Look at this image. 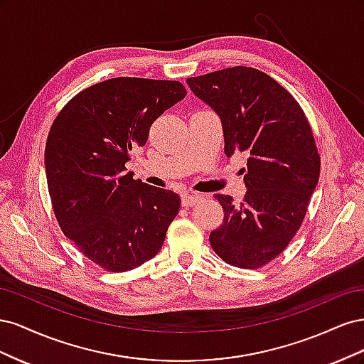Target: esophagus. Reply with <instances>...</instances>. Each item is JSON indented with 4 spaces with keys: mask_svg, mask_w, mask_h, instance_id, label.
<instances>
[{
    "mask_svg": "<svg viewBox=\"0 0 364 364\" xmlns=\"http://www.w3.org/2000/svg\"><path fill=\"white\" fill-rule=\"evenodd\" d=\"M202 199H203V196L199 194V193L183 194V196H182V205L188 208V206H193V205H196V203H199Z\"/></svg>",
    "mask_w": 364,
    "mask_h": 364,
    "instance_id": "esophagus-1",
    "label": "esophagus"
}]
</instances>
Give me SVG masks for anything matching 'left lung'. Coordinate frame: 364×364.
<instances>
[{
  "label": "left lung",
  "mask_w": 364,
  "mask_h": 364,
  "mask_svg": "<svg viewBox=\"0 0 364 364\" xmlns=\"http://www.w3.org/2000/svg\"><path fill=\"white\" fill-rule=\"evenodd\" d=\"M186 83L222 119L226 156H249L243 202L214 196L225 218L209 243L230 266L259 269L299 230L318 182L321 156L311 126L294 97L259 70L226 68Z\"/></svg>",
  "instance_id": "left-lung-1"
}]
</instances>
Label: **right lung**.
Listing matches in <instances>:
<instances>
[{"label": "right lung", "instance_id": "obj_1", "mask_svg": "<svg viewBox=\"0 0 364 364\" xmlns=\"http://www.w3.org/2000/svg\"><path fill=\"white\" fill-rule=\"evenodd\" d=\"M185 95L181 82L117 77L73 97L53 121L46 173L54 215L105 270L151 259L179 213L178 194L135 181L126 162L147 142L153 121Z\"/></svg>", "mask_w": 364, "mask_h": 364}]
</instances>
